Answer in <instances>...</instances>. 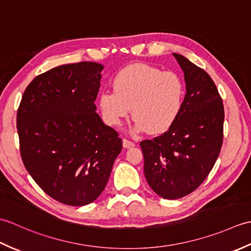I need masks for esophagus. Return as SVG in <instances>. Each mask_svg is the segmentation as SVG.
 Here are the masks:
<instances>
[{
	"mask_svg": "<svg viewBox=\"0 0 251 251\" xmlns=\"http://www.w3.org/2000/svg\"><path fill=\"white\" fill-rule=\"evenodd\" d=\"M123 147L126 149H129V148L135 147V143L128 139H126V138H124V139H123Z\"/></svg>",
	"mask_w": 251,
	"mask_h": 251,
	"instance_id": "1",
	"label": "esophagus"
}]
</instances>
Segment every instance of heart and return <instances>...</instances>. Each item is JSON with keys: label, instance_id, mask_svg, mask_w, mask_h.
I'll list each match as a JSON object with an SVG mask.
<instances>
[{"label": "heart", "instance_id": "1", "mask_svg": "<svg viewBox=\"0 0 251 251\" xmlns=\"http://www.w3.org/2000/svg\"><path fill=\"white\" fill-rule=\"evenodd\" d=\"M113 89L103 90L98 99L110 126H119L131 110L136 131L159 135L172 128L183 108L185 87L178 74L143 63L122 69Z\"/></svg>", "mask_w": 251, "mask_h": 251}]
</instances>
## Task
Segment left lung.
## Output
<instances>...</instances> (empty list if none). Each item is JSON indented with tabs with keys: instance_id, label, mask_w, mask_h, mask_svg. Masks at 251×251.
Here are the masks:
<instances>
[{
	"instance_id": "obj_1",
	"label": "left lung",
	"mask_w": 251,
	"mask_h": 251,
	"mask_svg": "<svg viewBox=\"0 0 251 251\" xmlns=\"http://www.w3.org/2000/svg\"><path fill=\"white\" fill-rule=\"evenodd\" d=\"M173 55L184 73L182 111L172 128L140 143L148 183L166 200L192 193L207 178L219 156L225 122L222 99L208 73Z\"/></svg>"
}]
</instances>
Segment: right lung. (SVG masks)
Returning a JSON list of instances; mask_svg holds the SVG:
<instances>
[{"mask_svg": "<svg viewBox=\"0 0 251 251\" xmlns=\"http://www.w3.org/2000/svg\"><path fill=\"white\" fill-rule=\"evenodd\" d=\"M103 66L56 67L32 81L17 112L20 154L36 184L70 206L90 204L105 188L122 139L96 113Z\"/></svg>", "mask_w": 251, "mask_h": 251, "instance_id": "add662e5", "label": "right lung"}]
</instances>
